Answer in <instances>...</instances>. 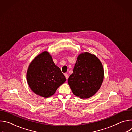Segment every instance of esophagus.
Listing matches in <instances>:
<instances>
[{"mask_svg": "<svg viewBox=\"0 0 132 132\" xmlns=\"http://www.w3.org/2000/svg\"><path fill=\"white\" fill-rule=\"evenodd\" d=\"M65 76L66 79H67L68 78V75L67 73H65Z\"/></svg>", "mask_w": 132, "mask_h": 132, "instance_id": "esophagus-1", "label": "esophagus"}]
</instances>
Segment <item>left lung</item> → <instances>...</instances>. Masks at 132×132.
<instances>
[{
    "label": "left lung",
    "instance_id": "obj_1",
    "mask_svg": "<svg viewBox=\"0 0 132 132\" xmlns=\"http://www.w3.org/2000/svg\"><path fill=\"white\" fill-rule=\"evenodd\" d=\"M103 78L104 70L100 60L94 54L84 52L78 56L68 84L74 95L88 99L100 89Z\"/></svg>",
    "mask_w": 132,
    "mask_h": 132
}]
</instances>
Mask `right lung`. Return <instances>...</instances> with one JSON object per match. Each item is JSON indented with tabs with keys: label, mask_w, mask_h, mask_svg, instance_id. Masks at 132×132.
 <instances>
[{
	"label": "right lung",
	"mask_w": 132,
	"mask_h": 132,
	"mask_svg": "<svg viewBox=\"0 0 132 132\" xmlns=\"http://www.w3.org/2000/svg\"><path fill=\"white\" fill-rule=\"evenodd\" d=\"M27 80L36 95L48 98L54 95L66 79L60 68L54 63L50 54L44 51L36 56L29 65Z\"/></svg>",
	"instance_id": "right-lung-1"
}]
</instances>
